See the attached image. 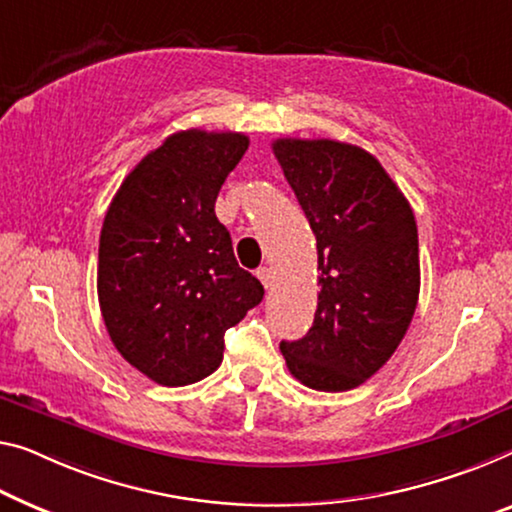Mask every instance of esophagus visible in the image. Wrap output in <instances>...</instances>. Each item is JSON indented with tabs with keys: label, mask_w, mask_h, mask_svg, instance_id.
I'll list each match as a JSON object with an SVG mask.
<instances>
[{
	"label": "esophagus",
	"mask_w": 512,
	"mask_h": 512,
	"mask_svg": "<svg viewBox=\"0 0 512 512\" xmlns=\"http://www.w3.org/2000/svg\"><path fill=\"white\" fill-rule=\"evenodd\" d=\"M257 278L262 285L269 289L273 285V271L269 269V266H262V269H257Z\"/></svg>",
	"instance_id": "esophagus-1"
}]
</instances>
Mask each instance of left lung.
<instances>
[{
  "instance_id": "obj_1",
  "label": "left lung",
  "mask_w": 512,
  "mask_h": 512,
  "mask_svg": "<svg viewBox=\"0 0 512 512\" xmlns=\"http://www.w3.org/2000/svg\"><path fill=\"white\" fill-rule=\"evenodd\" d=\"M273 154L315 232L319 271L312 329L280 342V352L308 388L349 391L393 356L414 317V211L379 160L354 144L282 137Z\"/></svg>"
}]
</instances>
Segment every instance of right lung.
Masks as SVG:
<instances>
[{"mask_svg":"<svg viewBox=\"0 0 512 512\" xmlns=\"http://www.w3.org/2000/svg\"><path fill=\"white\" fill-rule=\"evenodd\" d=\"M243 133L165 137L112 197L98 243V303L117 352L163 386L209 377L225 331L264 287L234 257L216 197L248 149Z\"/></svg>","mask_w":512,"mask_h":512,"instance_id":"obj_1","label":"right lung"}]
</instances>
